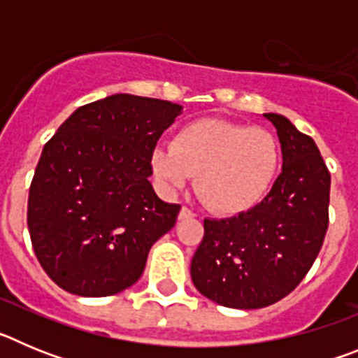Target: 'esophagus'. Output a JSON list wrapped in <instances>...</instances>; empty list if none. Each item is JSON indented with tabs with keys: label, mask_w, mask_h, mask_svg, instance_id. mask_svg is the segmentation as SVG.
<instances>
[{
	"label": "esophagus",
	"mask_w": 358,
	"mask_h": 358,
	"mask_svg": "<svg viewBox=\"0 0 358 358\" xmlns=\"http://www.w3.org/2000/svg\"><path fill=\"white\" fill-rule=\"evenodd\" d=\"M192 217H195V213L192 210H189V208H186V206H182L181 208V211H179V218H192Z\"/></svg>",
	"instance_id": "esophagus-1"
}]
</instances>
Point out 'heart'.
<instances>
[{
	"label": "heart",
	"mask_w": 358,
	"mask_h": 358,
	"mask_svg": "<svg viewBox=\"0 0 358 358\" xmlns=\"http://www.w3.org/2000/svg\"><path fill=\"white\" fill-rule=\"evenodd\" d=\"M281 147L268 129L220 118L182 125L172 145H157L152 170L166 189L195 177V192L211 211L235 215L256 206L273 186Z\"/></svg>",
	"instance_id": "obj_1"
}]
</instances>
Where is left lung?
<instances>
[{"label":"left lung","instance_id":"8db88e82","mask_svg":"<svg viewBox=\"0 0 358 358\" xmlns=\"http://www.w3.org/2000/svg\"><path fill=\"white\" fill-rule=\"evenodd\" d=\"M264 116L278 131L283 170L249 211L204 218L189 268L199 292L229 308H264L289 296L314 265L330 220L331 177L315 141L285 116Z\"/></svg>","mask_w":358,"mask_h":358}]
</instances>
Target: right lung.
Wrapping results in <instances>:
<instances>
[{
    "label": "right lung",
    "mask_w": 358,
    "mask_h": 358,
    "mask_svg": "<svg viewBox=\"0 0 358 358\" xmlns=\"http://www.w3.org/2000/svg\"><path fill=\"white\" fill-rule=\"evenodd\" d=\"M179 103L113 94L78 107L44 145L28 194L31 248L61 289L113 296L140 280L179 204L156 195L152 152Z\"/></svg>",
    "instance_id": "add662e5"
}]
</instances>
